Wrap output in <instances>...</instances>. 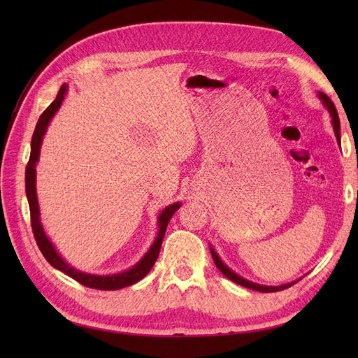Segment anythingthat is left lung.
<instances>
[{
    "mask_svg": "<svg viewBox=\"0 0 358 358\" xmlns=\"http://www.w3.org/2000/svg\"><path fill=\"white\" fill-rule=\"evenodd\" d=\"M318 95H320V99L322 100L324 106L327 107V110H329L330 115H331V122H333L334 134H336V138H338V142H341V124H339L338 110H336V107H334L333 101L329 99V96H327L326 94L320 92ZM210 254H212V258H213V262H215L216 267L220 268V272H221L224 276H227L230 280H233V282L239 284V285H242V287H245V288H249V289H255V291H259V292H276V291H282V289H285V288H288V287H291V285H294V284L297 282V280H296V282H291V284H287V285H280V287H264V285H258V284H254V282H249V280L241 278L239 275H236V273L233 272V270H230L229 267H227V266L221 262V259H220L218 254H216V252L213 251V249H210Z\"/></svg>",
    "mask_w": 358,
    "mask_h": 358,
    "instance_id": "obj_1",
    "label": "left lung"
}]
</instances>
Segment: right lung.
Instances as JSON below:
<instances>
[{"label": "right lung", "mask_w": 358, "mask_h": 358, "mask_svg": "<svg viewBox=\"0 0 358 358\" xmlns=\"http://www.w3.org/2000/svg\"><path fill=\"white\" fill-rule=\"evenodd\" d=\"M67 92V86L62 85L59 88V92L57 95V99L53 103H50V106L48 109L41 113V116L38 117V122L36 125L34 134H32V140H31V155L28 159V164L25 169V191H27V199L29 203V213H31V229L32 233H34V239L40 248L41 254L45 255V258L48 262L61 272H64L66 275H69L70 278H73L74 280H78L79 284L88 287V288H95V289H119V288H125L128 285H133L136 282H138L140 279H143L149 270L152 268V266L155 264L157 258L159 255V249L162 245V239H164V234L167 230V224L170 221V218L173 216L179 208L180 203H173L167 208L162 210V213L159 215L158 218V225H159V231L157 239L154 242V245L150 246V249L148 251V254L140 259V262L131 267L128 268L127 272L117 273V275H109V276H96V275H88V273H82L79 270H76L73 267H70L64 259L58 255L57 249L53 248V245L49 242V239L46 237L45 231H43V227L40 224V218H38V203H37V194H36V162L38 159L40 155V146H41V140L43 136H45V131L48 128V124L50 119L53 117V115L57 113V110L59 109V106L64 100V94Z\"/></svg>", "instance_id": "1"}]
</instances>
